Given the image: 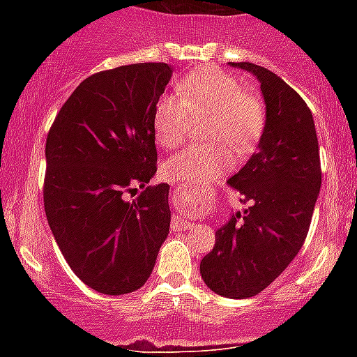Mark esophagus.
I'll return each mask as SVG.
<instances>
[{"mask_svg":"<svg viewBox=\"0 0 357 357\" xmlns=\"http://www.w3.org/2000/svg\"><path fill=\"white\" fill-rule=\"evenodd\" d=\"M191 227H195L193 222H189V220H184L182 216H178V214H175L172 220V229L173 230H188L191 229Z\"/></svg>","mask_w":357,"mask_h":357,"instance_id":"esophagus-1","label":"esophagus"}]
</instances>
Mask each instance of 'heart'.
Wrapping results in <instances>:
<instances>
[{
  "label": "heart",
  "instance_id": "b5f03b06",
  "mask_svg": "<svg viewBox=\"0 0 357 357\" xmlns=\"http://www.w3.org/2000/svg\"><path fill=\"white\" fill-rule=\"evenodd\" d=\"M207 119V139L191 144L164 164L175 182L209 181L232 166L230 148L245 155L259 141L266 125L263 103L245 93L222 69L200 68L176 85V94L160 98L153 112V132L160 146L175 148L188 137L195 121Z\"/></svg>",
  "mask_w": 357,
  "mask_h": 357
}]
</instances>
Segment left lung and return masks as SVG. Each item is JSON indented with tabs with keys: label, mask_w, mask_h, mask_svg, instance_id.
<instances>
[{
	"label": "left lung",
	"mask_w": 357,
	"mask_h": 357,
	"mask_svg": "<svg viewBox=\"0 0 357 357\" xmlns=\"http://www.w3.org/2000/svg\"><path fill=\"white\" fill-rule=\"evenodd\" d=\"M254 75L266 105L257 151L227 181L250 202L216 230L202 279L218 295L248 298L270 286L302 248L320 193L313 114L282 78L252 62H229Z\"/></svg>",
	"instance_id": "8db88e82"
}]
</instances>
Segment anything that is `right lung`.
Listing matches in <instances>:
<instances>
[{"label":"right lung","instance_id":"obj_1","mask_svg":"<svg viewBox=\"0 0 357 357\" xmlns=\"http://www.w3.org/2000/svg\"><path fill=\"white\" fill-rule=\"evenodd\" d=\"M173 75L162 62L119 66L85 78L46 139L44 209L71 270L94 291L144 284L168 238V184L157 172L153 112ZM144 189L135 201L123 192Z\"/></svg>","mask_w":357,"mask_h":357}]
</instances>
